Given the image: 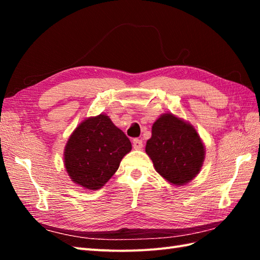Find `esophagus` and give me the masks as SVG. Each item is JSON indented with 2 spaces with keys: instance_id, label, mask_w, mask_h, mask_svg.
I'll use <instances>...</instances> for the list:
<instances>
[{
  "instance_id": "obj_1",
  "label": "esophagus",
  "mask_w": 260,
  "mask_h": 260,
  "mask_svg": "<svg viewBox=\"0 0 260 260\" xmlns=\"http://www.w3.org/2000/svg\"><path fill=\"white\" fill-rule=\"evenodd\" d=\"M133 147L135 148V150H141V148L143 147V141L140 139H134Z\"/></svg>"
}]
</instances>
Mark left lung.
Wrapping results in <instances>:
<instances>
[{
	"label": "left lung",
	"instance_id": "8db88e82",
	"mask_svg": "<svg viewBox=\"0 0 260 260\" xmlns=\"http://www.w3.org/2000/svg\"><path fill=\"white\" fill-rule=\"evenodd\" d=\"M145 151L157 172L175 185L196 178L204 161V146L197 131L172 114L162 115L153 124Z\"/></svg>",
	"mask_w": 260,
	"mask_h": 260
}]
</instances>
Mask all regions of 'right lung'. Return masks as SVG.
I'll return each mask as SVG.
<instances>
[{"mask_svg": "<svg viewBox=\"0 0 260 260\" xmlns=\"http://www.w3.org/2000/svg\"><path fill=\"white\" fill-rule=\"evenodd\" d=\"M132 144L108 116L90 117L77 127L64 148V167L75 183L98 190L112 178Z\"/></svg>", "mask_w": 260, "mask_h": 260, "instance_id": "add662e5", "label": "right lung"}]
</instances>
